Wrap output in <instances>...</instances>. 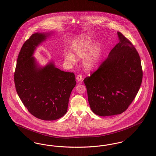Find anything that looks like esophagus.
Returning a JSON list of instances; mask_svg holds the SVG:
<instances>
[{
	"instance_id": "34e87169",
	"label": "esophagus",
	"mask_w": 156,
	"mask_h": 156,
	"mask_svg": "<svg viewBox=\"0 0 156 156\" xmlns=\"http://www.w3.org/2000/svg\"><path fill=\"white\" fill-rule=\"evenodd\" d=\"M82 79H83V78H82V76L81 75H77V76H76V80H77V81H82Z\"/></svg>"
}]
</instances>
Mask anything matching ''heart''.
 <instances>
[{
  "label": "heart",
  "mask_w": 156,
  "mask_h": 156,
  "mask_svg": "<svg viewBox=\"0 0 156 156\" xmlns=\"http://www.w3.org/2000/svg\"><path fill=\"white\" fill-rule=\"evenodd\" d=\"M92 41L88 37L80 36L76 38L70 47L72 52H67L64 54L66 64L71 66L76 62L75 57L78 58H84V67L87 69H91L96 63L97 54L99 51L98 45H94L92 47ZM89 51L90 52L88 55L87 53Z\"/></svg>",
  "instance_id": "1"
}]
</instances>
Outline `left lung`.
<instances>
[{
  "mask_svg": "<svg viewBox=\"0 0 156 156\" xmlns=\"http://www.w3.org/2000/svg\"><path fill=\"white\" fill-rule=\"evenodd\" d=\"M119 42L95 72L83 80L90 108L101 116L125 111L140 89L143 71L140 56L120 32Z\"/></svg>",
  "mask_w": 156,
  "mask_h": 156,
  "instance_id": "obj_1",
  "label": "left lung"
}]
</instances>
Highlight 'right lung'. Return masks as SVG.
<instances>
[{
  "label": "right lung",
  "instance_id": "1",
  "mask_svg": "<svg viewBox=\"0 0 156 156\" xmlns=\"http://www.w3.org/2000/svg\"><path fill=\"white\" fill-rule=\"evenodd\" d=\"M52 33H34L24 43L14 76L17 93L24 106L32 115L44 120H57L67 113L76 85L73 73L61 71L52 61L41 67L33 57L37 47Z\"/></svg>",
  "mask_w": 156,
  "mask_h": 156
}]
</instances>
